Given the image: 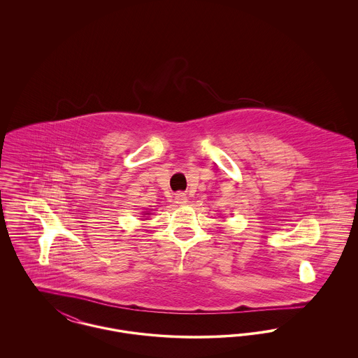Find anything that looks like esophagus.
Instances as JSON below:
<instances>
[{
  "label": "esophagus",
  "mask_w": 358,
  "mask_h": 358,
  "mask_svg": "<svg viewBox=\"0 0 358 358\" xmlns=\"http://www.w3.org/2000/svg\"><path fill=\"white\" fill-rule=\"evenodd\" d=\"M174 200H176V203L178 205H185L187 203V194L182 193V192H178V193H176Z\"/></svg>",
  "instance_id": "34e87169"
}]
</instances>
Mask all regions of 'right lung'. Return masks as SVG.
<instances>
[{
    "instance_id": "obj_1",
    "label": "right lung",
    "mask_w": 358,
    "mask_h": 358,
    "mask_svg": "<svg viewBox=\"0 0 358 358\" xmlns=\"http://www.w3.org/2000/svg\"><path fill=\"white\" fill-rule=\"evenodd\" d=\"M145 215H149V213H145Z\"/></svg>"
}]
</instances>
